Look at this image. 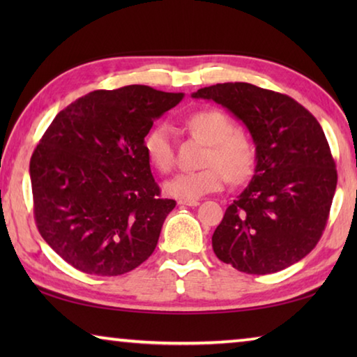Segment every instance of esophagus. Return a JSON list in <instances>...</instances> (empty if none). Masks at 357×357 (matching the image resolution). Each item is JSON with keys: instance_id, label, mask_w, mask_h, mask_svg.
<instances>
[{"instance_id": "34e87169", "label": "esophagus", "mask_w": 357, "mask_h": 357, "mask_svg": "<svg viewBox=\"0 0 357 357\" xmlns=\"http://www.w3.org/2000/svg\"><path fill=\"white\" fill-rule=\"evenodd\" d=\"M178 204H179V206H198V204H200V203H198V202H178Z\"/></svg>"}]
</instances>
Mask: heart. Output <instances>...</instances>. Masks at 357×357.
<instances>
[{"mask_svg":"<svg viewBox=\"0 0 357 357\" xmlns=\"http://www.w3.org/2000/svg\"><path fill=\"white\" fill-rule=\"evenodd\" d=\"M185 128L193 137L208 144L202 159V170L179 173L168 179L164 189L181 202H197L208 193L222 190L227 179L243 184L257 167V149L249 135L234 130V123L227 113L206 108L185 119ZM143 148L149 164L160 173L174 167V144L170 126L159 123L144 135Z\"/></svg>","mask_w":357,"mask_h":357,"instance_id":"obj_1","label":"heart"}]
</instances>
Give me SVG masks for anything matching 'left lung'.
Segmentation results:
<instances>
[{
    "instance_id": "8db88e82",
    "label": "left lung",
    "mask_w": 357,
    "mask_h": 357,
    "mask_svg": "<svg viewBox=\"0 0 357 357\" xmlns=\"http://www.w3.org/2000/svg\"><path fill=\"white\" fill-rule=\"evenodd\" d=\"M220 104L249 129L257 167L213 234L220 261L273 274L310 253L328 223L337 187L329 143L299 102L250 83H217L192 94Z\"/></svg>"
}]
</instances>
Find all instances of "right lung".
<instances>
[{
    "instance_id": "add662e5",
    "label": "right lung",
    "mask_w": 357,
    "mask_h": 357,
    "mask_svg": "<svg viewBox=\"0 0 357 357\" xmlns=\"http://www.w3.org/2000/svg\"><path fill=\"white\" fill-rule=\"evenodd\" d=\"M183 93L129 84L59 112L29 162L40 236L75 269L121 275L154 252L176 202L160 198L143 140Z\"/></svg>"
}]
</instances>
